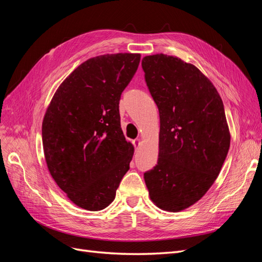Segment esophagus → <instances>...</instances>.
Instances as JSON below:
<instances>
[{
  "mask_svg": "<svg viewBox=\"0 0 262 262\" xmlns=\"http://www.w3.org/2000/svg\"><path fill=\"white\" fill-rule=\"evenodd\" d=\"M133 144H134V147H136V149L138 150L141 146V139H136L133 141Z\"/></svg>",
  "mask_w": 262,
  "mask_h": 262,
  "instance_id": "obj_1",
  "label": "esophagus"
}]
</instances>
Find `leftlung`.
Masks as SVG:
<instances>
[{"mask_svg": "<svg viewBox=\"0 0 262 262\" xmlns=\"http://www.w3.org/2000/svg\"><path fill=\"white\" fill-rule=\"evenodd\" d=\"M160 112L158 160L144 172L150 200L167 212L199 201L216 180L231 144L223 101L191 63L157 53L142 59Z\"/></svg>", "mask_w": 262, "mask_h": 262, "instance_id": "8db88e82", "label": "left lung"}]
</instances>
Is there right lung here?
<instances>
[{"label": "right lung", "mask_w": 262, "mask_h": 262, "mask_svg": "<svg viewBox=\"0 0 262 262\" xmlns=\"http://www.w3.org/2000/svg\"><path fill=\"white\" fill-rule=\"evenodd\" d=\"M140 53H108L78 66L55 91L42 120L47 167L78 208L100 211L115 200L134 147L120 125L119 100Z\"/></svg>", "instance_id": "1"}]
</instances>
